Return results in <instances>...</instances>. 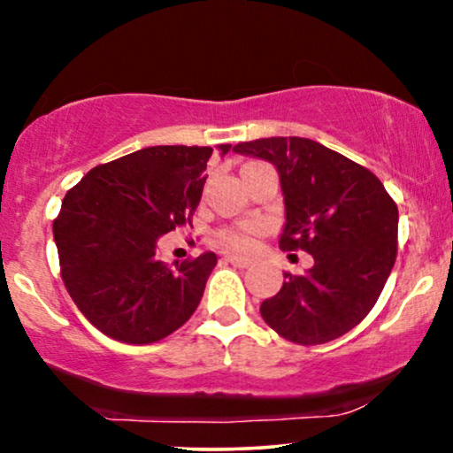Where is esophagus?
Here are the masks:
<instances>
[{"instance_id": "34e87169", "label": "esophagus", "mask_w": 453, "mask_h": 453, "mask_svg": "<svg viewBox=\"0 0 453 453\" xmlns=\"http://www.w3.org/2000/svg\"><path fill=\"white\" fill-rule=\"evenodd\" d=\"M226 261L227 263H232V265H236V267H249L250 263V259H246V257H240V255H226Z\"/></svg>"}]
</instances>
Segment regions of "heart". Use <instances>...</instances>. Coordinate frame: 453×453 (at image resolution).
Returning a JSON list of instances; mask_svg holds the SVG:
<instances>
[{"mask_svg":"<svg viewBox=\"0 0 453 453\" xmlns=\"http://www.w3.org/2000/svg\"><path fill=\"white\" fill-rule=\"evenodd\" d=\"M257 232H259V227L257 226H240V227H234V230L221 232L219 240L227 246V249L250 250L255 246Z\"/></svg>","mask_w":453,"mask_h":453,"instance_id":"1","label":"heart"}]
</instances>
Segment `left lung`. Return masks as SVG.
<instances>
[{
    "label": "left lung",
    "mask_w": 453,
    "mask_h": 453,
    "mask_svg": "<svg viewBox=\"0 0 453 453\" xmlns=\"http://www.w3.org/2000/svg\"><path fill=\"white\" fill-rule=\"evenodd\" d=\"M234 152L276 167L286 215L280 249L313 255L305 273L286 272L261 318L299 345L339 339L385 288L397 255V204L374 173L307 137H263Z\"/></svg>",
    "instance_id": "obj_1"
}]
</instances>
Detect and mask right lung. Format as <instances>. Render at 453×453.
I'll use <instances>...</instances> for the list:
<instances>
[{
	"instance_id": "right-lung-1",
	"label": "right lung",
	"mask_w": 453,
	"mask_h": 453,
	"mask_svg": "<svg viewBox=\"0 0 453 453\" xmlns=\"http://www.w3.org/2000/svg\"><path fill=\"white\" fill-rule=\"evenodd\" d=\"M232 144L217 150L230 152ZM209 146H150L91 169L54 221L65 286L100 332L146 345L186 324L217 265L215 253L165 265L158 240L190 223L203 196Z\"/></svg>"
}]
</instances>
